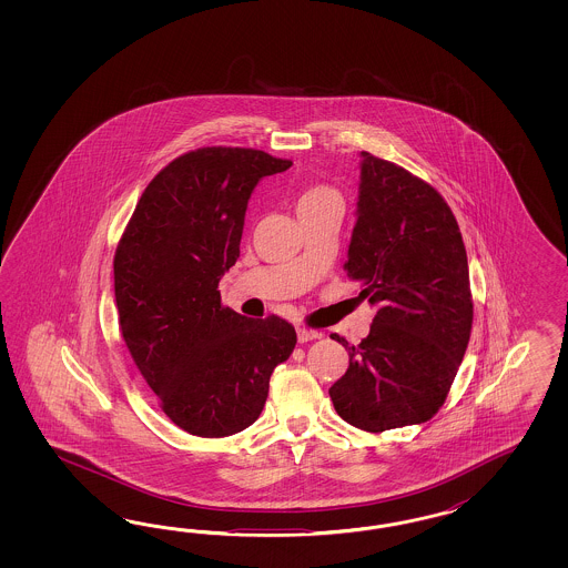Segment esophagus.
I'll return each mask as SVG.
<instances>
[{"mask_svg": "<svg viewBox=\"0 0 568 568\" xmlns=\"http://www.w3.org/2000/svg\"><path fill=\"white\" fill-rule=\"evenodd\" d=\"M318 337H321V333H318V331H310V328L304 327L297 328V342H300V344L314 342V339H318Z\"/></svg>", "mask_w": 568, "mask_h": 568, "instance_id": "esophagus-1", "label": "esophagus"}]
</instances>
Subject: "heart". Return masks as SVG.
I'll return each instance as SVG.
<instances>
[{
	"mask_svg": "<svg viewBox=\"0 0 568 568\" xmlns=\"http://www.w3.org/2000/svg\"><path fill=\"white\" fill-rule=\"evenodd\" d=\"M331 197H339V193L333 190V187H325V185H314L308 187L300 195L297 200V210H304V207L318 206L323 202H327Z\"/></svg>",
	"mask_w": 568,
	"mask_h": 568,
	"instance_id": "b5f03b06",
	"label": "heart"
}]
</instances>
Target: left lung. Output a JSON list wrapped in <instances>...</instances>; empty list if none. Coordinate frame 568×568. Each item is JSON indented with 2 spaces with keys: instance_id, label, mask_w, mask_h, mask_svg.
I'll return each mask as SVG.
<instances>
[{
  "instance_id": "1",
  "label": "left lung",
  "mask_w": 568,
  "mask_h": 568,
  "mask_svg": "<svg viewBox=\"0 0 568 568\" xmlns=\"http://www.w3.org/2000/svg\"><path fill=\"white\" fill-rule=\"evenodd\" d=\"M356 224L345 273L377 308L345 345L349 366L328 389L337 414L368 433L420 425L446 402L465 358L473 300L465 241L446 200L394 162L361 152Z\"/></svg>"
}]
</instances>
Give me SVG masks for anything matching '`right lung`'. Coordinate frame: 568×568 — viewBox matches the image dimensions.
<instances>
[{"label":"right lung","instance_id":"obj_1","mask_svg":"<svg viewBox=\"0 0 568 568\" xmlns=\"http://www.w3.org/2000/svg\"><path fill=\"white\" fill-rule=\"evenodd\" d=\"M290 160L245 148L179 155L139 197L114 256L124 344L160 408L197 437H226L258 420L295 328L221 304L219 281L240 258L247 200Z\"/></svg>","mask_w":568,"mask_h":568}]
</instances>
